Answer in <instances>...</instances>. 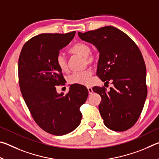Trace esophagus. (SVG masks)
I'll return each instance as SVG.
<instances>
[{
  "instance_id": "obj_1",
  "label": "esophagus",
  "mask_w": 159,
  "mask_h": 159,
  "mask_svg": "<svg viewBox=\"0 0 159 159\" xmlns=\"http://www.w3.org/2000/svg\"><path fill=\"white\" fill-rule=\"evenodd\" d=\"M88 93L90 94H92L93 93V88H90V87H88Z\"/></svg>"
}]
</instances>
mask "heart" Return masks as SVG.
Returning <instances> with one entry per match:
<instances>
[{"label":"heart","mask_w":159,"mask_h":159,"mask_svg":"<svg viewBox=\"0 0 159 159\" xmlns=\"http://www.w3.org/2000/svg\"><path fill=\"white\" fill-rule=\"evenodd\" d=\"M90 47L85 43L79 42L75 43L70 48L69 50V53L74 55L81 56L84 59V64L91 65L95 61V57L90 52ZM56 64L62 72H65L68 69L67 61L65 57L61 54L57 55L56 58ZM93 71L90 69H87L85 71L76 72L71 74L69 77L68 82L69 84H76L88 85L92 81Z\"/></svg>","instance_id":"obj_1"}]
</instances>
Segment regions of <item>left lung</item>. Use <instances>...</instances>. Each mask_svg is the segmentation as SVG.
<instances>
[{
  "label": "left lung",
  "mask_w": 159,
  "mask_h": 159,
  "mask_svg": "<svg viewBox=\"0 0 159 159\" xmlns=\"http://www.w3.org/2000/svg\"><path fill=\"white\" fill-rule=\"evenodd\" d=\"M78 35L99 51L97 76L105 83H113L109 91L93 88L102 98L99 111L104 125L114 131L128 130L138 120L147 95L146 66L140 50L128 35L114 26Z\"/></svg>",
  "instance_id": "obj_1"
}]
</instances>
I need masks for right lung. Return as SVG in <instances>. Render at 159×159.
<instances>
[{
  "label": "right lung",
  "mask_w": 159,
  "mask_h": 159,
  "mask_svg": "<svg viewBox=\"0 0 159 159\" xmlns=\"http://www.w3.org/2000/svg\"><path fill=\"white\" fill-rule=\"evenodd\" d=\"M75 34L37 35L24 45L19 57V83L26 106L37 124L55 135L68 134L79 125L80 107L88 96L87 88L76 84L70 85L66 95L56 90L64 84L56 58Z\"/></svg>",
  "instance_id": "1"
}]
</instances>
